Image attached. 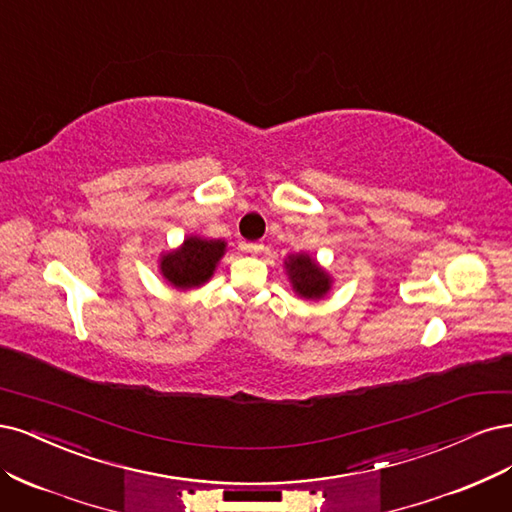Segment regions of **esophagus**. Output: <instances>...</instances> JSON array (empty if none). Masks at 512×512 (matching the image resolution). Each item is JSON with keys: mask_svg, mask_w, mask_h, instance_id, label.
Masks as SVG:
<instances>
[{"mask_svg": "<svg viewBox=\"0 0 512 512\" xmlns=\"http://www.w3.org/2000/svg\"><path fill=\"white\" fill-rule=\"evenodd\" d=\"M242 249L246 251V253H253V255H259L261 251H263V244L261 242H246Z\"/></svg>", "mask_w": 512, "mask_h": 512, "instance_id": "obj_1", "label": "esophagus"}]
</instances>
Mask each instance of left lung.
<instances>
[{"mask_svg":"<svg viewBox=\"0 0 512 512\" xmlns=\"http://www.w3.org/2000/svg\"><path fill=\"white\" fill-rule=\"evenodd\" d=\"M285 274L291 283L295 295L302 300H323L332 291L334 278L321 263L308 253H291L285 257Z\"/></svg>","mask_w":512,"mask_h":512,"instance_id":"1","label":"left lung"}]
</instances>
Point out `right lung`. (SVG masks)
<instances>
[{
    "label": "right lung",
    "mask_w": 512,
    "mask_h": 512,
    "mask_svg": "<svg viewBox=\"0 0 512 512\" xmlns=\"http://www.w3.org/2000/svg\"><path fill=\"white\" fill-rule=\"evenodd\" d=\"M227 251L225 240L187 236L178 249L159 255V272L166 283L178 291L206 285Z\"/></svg>",
    "instance_id": "1"
}]
</instances>
